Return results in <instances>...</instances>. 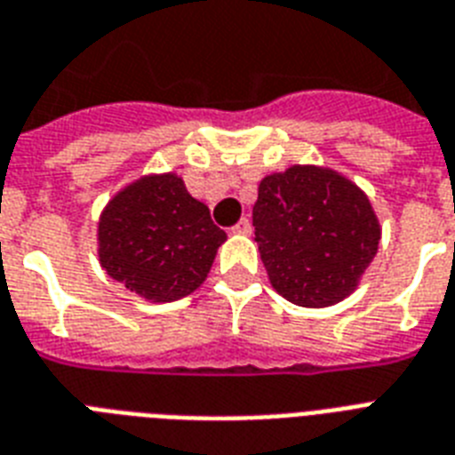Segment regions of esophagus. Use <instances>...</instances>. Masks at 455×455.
Wrapping results in <instances>:
<instances>
[{
    "mask_svg": "<svg viewBox=\"0 0 455 455\" xmlns=\"http://www.w3.org/2000/svg\"><path fill=\"white\" fill-rule=\"evenodd\" d=\"M234 234H238V235H250V234H252V224H250L248 217H243V220L238 221V224H235Z\"/></svg>",
    "mask_w": 455,
    "mask_h": 455,
    "instance_id": "1",
    "label": "esophagus"
}]
</instances>
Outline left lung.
Instances as JSON below:
<instances>
[{"label": "left lung", "instance_id": "obj_1", "mask_svg": "<svg viewBox=\"0 0 455 455\" xmlns=\"http://www.w3.org/2000/svg\"><path fill=\"white\" fill-rule=\"evenodd\" d=\"M252 227L274 291L309 309L352 295L380 243V221L366 193L316 164L264 177Z\"/></svg>", "mask_w": 455, "mask_h": 455}]
</instances>
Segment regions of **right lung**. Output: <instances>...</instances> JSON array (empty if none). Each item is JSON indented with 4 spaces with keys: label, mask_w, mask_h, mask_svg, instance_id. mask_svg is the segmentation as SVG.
Returning <instances> with one entry per match:
<instances>
[{
    "label": "right lung",
    "mask_w": 455,
    "mask_h": 455,
    "mask_svg": "<svg viewBox=\"0 0 455 455\" xmlns=\"http://www.w3.org/2000/svg\"><path fill=\"white\" fill-rule=\"evenodd\" d=\"M224 241L205 203L174 172L132 181L99 217V262L148 302H174L200 288Z\"/></svg>",
    "instance_id": "add662e5"
}]
</instances>
